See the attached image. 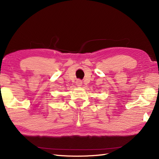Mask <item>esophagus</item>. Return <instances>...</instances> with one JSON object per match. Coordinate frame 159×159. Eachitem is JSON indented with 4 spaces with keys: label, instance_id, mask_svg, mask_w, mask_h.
<instances>
[{
    "label": "esophagus",
    "instance_id": "obj_1",
    "mask_svg": "<svg viewBox=\"0 0 159 159\" xmlns=\"http://www.w3.org/2000/svg\"><path fill=\"white\" fill-rule=\"evenodd\" d=\"M76 85H77V86H78V87L81 86V85H82V81L80 80H78L76 81Z\"/></svg>",
    "mask_w": 159,
    "mask_h": 159
}]
</instances>
